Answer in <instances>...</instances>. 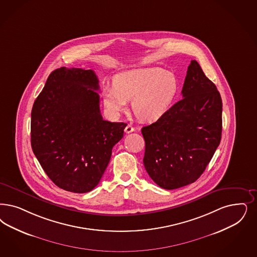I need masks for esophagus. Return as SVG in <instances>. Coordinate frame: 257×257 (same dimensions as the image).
<instances>
[{"label": "esophagus", "instance_id": "esophagus-1", "mask_svg": "<svg viewBox=\"0 0 257 257\" xmlns=\"http://www.w3.org/2000/svg\"><path fill=\"white\" fill-rule=\"evenodd\" d=\"M124 131H125V133L126 134L132 133V132L135 131V128H134L132 125L127 124V125H126V127H125V129H124Z\"/></svg>", "mask_w": 257, "mask_h": 257}]
</instances>
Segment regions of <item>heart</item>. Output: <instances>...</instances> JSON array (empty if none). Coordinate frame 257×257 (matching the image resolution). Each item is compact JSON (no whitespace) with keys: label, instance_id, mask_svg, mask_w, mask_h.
<instances>
[{"label":"heart","instance_id":"obj_1","mask_svg":"<svg viewBox=\"0 0 257 257\" xmlns=\"http://www.w3.org/2000/svg\"><path fill=\"white\" fill-rule=\"evenodd\" d=\"M179 92V81L173 72L160 67L124 71L115 76L114 85L103 88L107 110L118 115L132 99L134 114L144 121H155L165 115Z\"/></svg>","mask_w":257,"mask_h":257}]
</instances>
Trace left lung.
I'll return each mask as SVG.
<instances>
[{
  "label": "left lung",
  "instance_id": "1",
  "mask_svg": "<svg viewBox=\"0 0 257 257\" xmlns=\"http://www.w3.org/2000/svg\"><path fill=\"white\" fill-rule=\"evenodd\" d=\"M181 93L165 115L142 129L144 167L166 190L197 180L221 141V97L196 61L188 66Z\"/></svg>",
  "mask_w": 257,
  "mask_h": 257
}]
</instances>
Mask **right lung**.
Masks as SVG:
<instances>
[{"label":"right lung","instance_id":"right-lung-1","mask_svg":"<svg viewBox=\"0 0 257 257\" xmlns=\"http://www.w3.org/2000/svg\"><path fill=\"white\" fill-rule=\"evenodd\" d=\"M98 80L91 69L54 70L31 111V147L61 189L87 193L97 186L127 124L104 120Z\"/></svg>","mask_w":257,"mask_h":257}]
</instances>
